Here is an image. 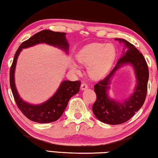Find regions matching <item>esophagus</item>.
Here are the masks:
<instances>
[{
	"instance_id": "34e87169",
	"label": "esophagus",
	"mask_w": 158,
	"mask_h": 158,
	"mask_svg": "<svg viewBox=\"0 0 158 158\" xmlns=\"http://www.w3.org/2000/svg\"><path fill=\"white\" fill-rule=\"evenodd\" d=\"M89 86H88V85L86 84H85V83H83L81 85V89L82 90H86Z\"/></svg>"
}]
</instances>
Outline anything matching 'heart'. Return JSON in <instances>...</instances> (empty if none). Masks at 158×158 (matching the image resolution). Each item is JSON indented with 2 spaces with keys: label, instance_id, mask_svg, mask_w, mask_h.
Wrapping results in <instances>:
<instances>
[{
  "label": "heart",
  "instance_id": "obj_1",
  "mask_svg": "<svg viewBox=\"0 0 158 158\" xmlns=\"http://www.w3.org/2000/svg\"><path fill=\"white\" fill-rule=\"evenodd\" d=\"M116 56V49L113 44L93 43L82 47L76 54L78 62L87 65V72L93 78L105 76L111 68ZM69 69L74 74L81 73V68L71 61Z\"/></svg>",
  "mask_w": 158,
  "mask_h": 158
}]
</instances>
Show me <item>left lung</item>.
Here are the masks:
<instances>
[{
    "mask_svg": "<svg viewBox=\"0 0 158 158\" xmlns=\"http://www.w3.org/2000/svg\"><path fill=\"white\" fill-rule=\"evenodd\" d=\"M125 47L123 56L115 68L105 79L94 85L97 100L93 105V111L99 121L109 125H119L127 121L143 106L146 100L149 72L146 61L142 53L129 42L116 38ZM131 65L136 77V85L129 98L123 101L110 98L108 91L110 89V79L114 73L122 66Z\"/></svg>",
    "mask_w": 158,
    "mask_h": 158,
    "instance_id": "left-lung-1",
    "label": "left lung"
}]
</instances>
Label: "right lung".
I'll list each match as a JSON object with an SVG mask.
<instances>
[{"label":"right lung","instance_id":"obj_1","mask_svg":"<svg viewBox=\"0 0 158 158\" xmlns=\"http://www.w3.org/2000/svg\"><path fill=\"white\" fill-rule=\"evenodd\" d=\"M65 33L43 30L38 32L22 42L15 55L14 60L10 68V84L16 104L24 116L32 121L39 123H49L54 122L62 116L68 103L73 95L79 91L81 82L64 80L56 92L52 97L40 105H32L23 100L18 93L15 85V72L17 58L23 49L35 46L37 44L44 43L57 47L68 53L69 43L67 41Z\"/></svg>","mask_w":158,"mask_h":158}]
</instances>
